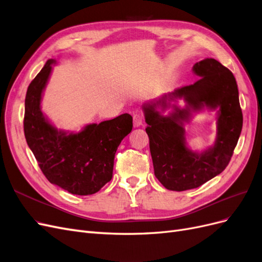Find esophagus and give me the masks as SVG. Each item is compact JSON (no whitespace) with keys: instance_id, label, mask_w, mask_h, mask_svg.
Segmentation results:
<instances>
[{"instance_id":"esophagus-1","label":"esophagus","mask_w":262,"mask_h":262,"mask_svg":"<svg viewBox=\"0 0 262 262\" xmlns=\"http://www.w3.org/2000/svg\"><path fill=\"white\" fill-rule=\"evenodd\" d=\"M142 124V116L140 114H134L133 115V126L134 128H139Z\"/></svg>"}]
</instances>
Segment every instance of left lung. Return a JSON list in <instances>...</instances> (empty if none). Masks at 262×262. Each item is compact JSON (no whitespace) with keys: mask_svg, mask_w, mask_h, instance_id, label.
<instances>
[{"mask_svg":"<svg viewBox=\"0 0 262 262\" xmlns=\"http://www.w3.org/2000/svg\"><path fill=\"white\" fill-rule=\"evenodd\" d=\"M198 80L142 105L155 177L172 191H185L217 176L228 165L243 128L237 83L233 73L212 58L196 62ZM179 100L185 101L180 107ZM204 110L216 112L217 137L202 151L187 146L184 126Z\"/></svg>","mask_w":262,"mask_h":262,"instance_id":"8db88e82","label":"left lung"}]
</instances>
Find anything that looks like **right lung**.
<instances>
[{"label": "right lung", "mask_w": 262, "mask_h": 262, "mask_svg": "<svg viewBox=\"0 0 262 262\" xmlns=\"http://www.w3.org/2000/svg\"><path fill=\"white\" fill-rule=\"evenodd\" d=\"M54 59H49L28 86L24 132L43 175L51 184L77 194H94L113 178L114 161L121 141L132 130L129 114L80 131L58 129L41 112V101Z\"/></svg>", "instance_id": "add662e5"}]
</instances>
